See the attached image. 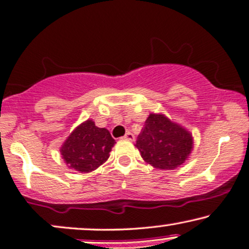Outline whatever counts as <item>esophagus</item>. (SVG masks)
<instances>
[{
  "label": "esophagus",
  "instance_id": "1",
  "mask_svg": "<svg viewBox=\"0 0 249 249\" xmlns=\"http://www.w3.org/2000/svg\"><path fill=\"white\" fill-rule=\"evenodd\" d=\"M124 139L126 140H130V142H133L134 140V136L131 132H126V134L124 136Z\"/></svg>",
  "mask_w": 249,
  "mask_h": 249
}]
</instances>
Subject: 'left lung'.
Returning <instances> with one entry per match:
<instances>
[{"label": "left lung", "instance_id": "left-lung-1", "mask_svg": "<svg viewBox=\"0 0 249 249\" xmlns=\"http://www.w3.org/2000/svg\"><path fill=\"white\" fill-rule=\"evenodd\" d=\"M136 147L145 162L157 169L173 170L188 160L194 148L190 131L163 113H149Z\"/></svg>", "mask_w": 249, "mask_h": 249}]
</instances>
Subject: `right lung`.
<instances>
[{
    "label": "right lung",
    "mask_w": 249,
    "mask_h": 249,
    "mask_svg": "<svg viewBox=\"0 0 249 249\" xmlns=\"http://www.w3.org/2000/svg\"><path fill=\"white\" fill-rule=\"evenodd\" d=\"M115 143L107 128L97 127L92 119H87L71 131L60 147V154L68 168L86 174L106 162Z\"/></svg>",
    "instance_id": "obj_1"
}]
</instances>
